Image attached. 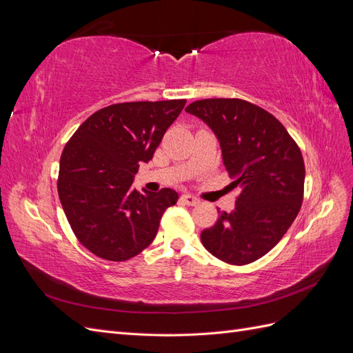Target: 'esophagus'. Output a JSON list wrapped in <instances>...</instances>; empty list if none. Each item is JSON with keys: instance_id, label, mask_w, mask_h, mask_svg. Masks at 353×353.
<instances>
[{"instance_id": "esophagus-1", "label": "esophagus", "mask_w": 353, "mask_h": 353, "mask_svg": "<svg viewBox=\"0 0 353 353\" xmlns=\"http://www.w3.org/2000/svg\"><path fill=\"white\" fill-rule=\"evenodd\" d=\"M181 201L185 203V205H188V206H197L200 203V200L197 197L191 196V194H183L181 196Z\"/></svg>"}]
</instances>
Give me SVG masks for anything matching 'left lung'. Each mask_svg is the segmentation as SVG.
<instances>
[{"instance_id":"1","label":"left lung","mask_w":353,"mask_h":353,"mask_svg":"<svg viewBox=\"0 0 353 353\" xmlns=\"http://www.w3.org/2000/svg\"><path fill=\"white\" fill-rule=\"evenodd\" d=\"M216 134L223 165L240 188L236 208L203 230L206 250L230 265H248L279 243L301 210L305 188L302 152L283 123L241 99H205L185 109Z\"/></svg>"}]
</instances>
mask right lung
Returning a JSON list of instances; mask_svg holds the SVG:
<instances>
[{
  "instance_id": "obj_1",
  "label": "right lung",
  "mask_w": 353,
  "mask_h": 353,
  "mask_svg": "<svg viewBox=\"0 0 353 353\" xmlns=\"http://www.w3.org/2000/svg\"><path fill=\"white\" fill-rule=\"evenodd\" d=\"M187 100L131 101L91 114L60 157L57 190L79 243L105 261L123 262L141 253L178 194L132 188L141 162L153 159L168 128Z\"/></svg>"
}]
</instances>
